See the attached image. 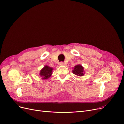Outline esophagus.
<instances>
[{
	"label": "esophagus",
	"mask_w": 124,
	"mask_h": 124,
	"mask_svg": "<svg viewBox=\"0 0 124 124\" xmlns=\"http://www.w3.org/2000/svg\"><path fill=\"white\" fill-rule=\"evenodd\" d=\"M60 65L61 66H63V65H64V63L63 62H61L60 63Z\"/></svg>",
	"instance_id": "esophagus-1"
}]
</instances>
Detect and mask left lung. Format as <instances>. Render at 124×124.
I'll return each mask as SVG.
<instances>
[{
	"label": "left lung",
	"mask_w": 124,
	"mask_h": 124,
	"mask_svg": "<svg viewBox=\"0 0 124 124\" xmlns=\"http://www.w3.org/2000/svg\"><path fill=\"white\" fill-rule=\"evenodd\" d=\"M73 69L72 70V73L75 75H77L78 77H82L85 74L84 71V67H83L80 64H78V65H75Z\"/></svg>",
	"instance_id": "left-lung-1"
}]
</instances>
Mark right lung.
Returning <instances> with one entry per match:
<instances>
[{"label":"right lung","instance_id":"1","mask_svg":"<svg viewBox=\"0 0 124 124\" xmlns=\"http://www.w3.org/2000/svg\"><path fill=\"white\" fill-rule=\"evenodd\" d=\"M54 68L47 65H45L42 68L39 72V75L42 79H47L49 78L53 73Z\"/></svg>","mask_w":124,"mask_h":124}]
</instances>
